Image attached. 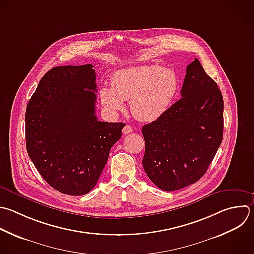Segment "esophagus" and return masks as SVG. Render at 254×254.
<instances>
[{"instance_id": "34e87169", "label": "esophagus", "mask_w": 254, "mask_h": 254, "mask_svg": "<svg viewBox=\"0 0 254 254\" xmlns=\"http://www.w3.org/2000/svg\"><path fill=\"white\" fill-rule=\"evenodd\" d=\"M132 131H133V129H132V127H131L130 125H125L124 128H123V130H122V132H123L124 134H129V133H131Z\"/></svg>"}]
</instances>
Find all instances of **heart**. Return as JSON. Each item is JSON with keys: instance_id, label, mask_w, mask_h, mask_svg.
<instances>
[{"instance_id": "1", "label": "heart", "mask_w": 254, "mask_h": 254, "mask_svg": "<svg viewBox=\"0 0 254 254\" xmlns=\"http://www.w3.org/2000/svg\"><path fill=\"white\" fill-rule=\"evenodd\" d=\"M112 86L100 89L102 105L110 112L124 108V100H130L133 116L144 122H152L167 113L179 92L178 74L160 65H139L116 71Z\"/></svg>"}]
</instances>
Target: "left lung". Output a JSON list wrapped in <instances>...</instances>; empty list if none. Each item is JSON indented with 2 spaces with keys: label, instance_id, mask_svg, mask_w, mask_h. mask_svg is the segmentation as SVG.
<instances>
[{
  "label": "left lung",
  "instance_id": "8db88e82",
  "mask_svg": "<svg viewBox=\"0 0 254 254\" xmlns=\"http://www.w3.org/2000/svg\"><path fill=\"white\" fill-rule=\"evenodd\" d=\"M186 72L182 98L142 128L144 170L154 185L167 191L197 182L222 141L223 99L216 82L197 59Z\"/></svg>",
  "mask_w": 254,
  "mask_h": 254
}]
</instances>
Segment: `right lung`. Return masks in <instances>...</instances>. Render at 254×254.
I'll return each mask as SVG.
<instances>
[{
    "mask_svg": "<svg viewBox=\"0 0 254 254\" xmlns=\"http://www.w3.org/2000/svg\"><path fill=\"white\" fill-rule=\"evenodd\" d=\"M92 64L57 66L41 79L26 110L28 154L55 190L82 195L96 185L124 123L97 120Z\"/></svg>",
    "mask_w": 254,
    "mask_h": 254,
    "instance_id": "obj_1",
    "label": "right lung"
}]
</instances>
